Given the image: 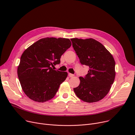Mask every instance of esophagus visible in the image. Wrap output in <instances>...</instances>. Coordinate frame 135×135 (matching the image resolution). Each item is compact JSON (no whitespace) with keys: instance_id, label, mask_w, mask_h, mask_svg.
Returning a JSON list of instances; mask_svg holds the SVG:
<instances>
[{"instance_id":"34e87169","label":"esophagus","mask_w":135,"mask_h":135,"mask_svg":"<svg viewBox=\"0 0 135 135\" xmlns=\"http://www.w3.org/2000/svg\"><path fill=\"white\" fill-rule=\"evenodd\" d=\"M68 76H69L70 78H73V77L74 76V75L73 74H71V73H69V74H68Z\"/></svg>"}]
</instances>
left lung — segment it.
Segmentation results:
<instances>
[{
	"label": "left lung",
	"instance_id": "left-lung-1",
	"mask_svg": "<svg viewBox=\"0 0 135 135\" xmlns=\"http://www.w3.org/2000/svg\"><path fill=\"white\" fill-rule=\"evenodd\" d=\"M81 65L89 67L88 73L80 76L79 85L74 88L82 101L93 103L103 98L114 83L115 63L112 54L101 43L89 38L70 39Z\"/></svg>",
	"mask_w": 135,
	"mask_h": 135
}]
</instances>
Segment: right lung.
<instances>
[{
  "label": "right lung",
  "instance_id": "obj_1",
  "mask_svg": "<svg viewBox=\"0 0 135 135\" xmlns=\"http://www.w3.org/2000/svg\"><path fill=\"white\" fill-rule=\"evenodd\" d=\"M71 45L67 38H45L25 50L21 57L17 75L27 96L35 102H44L55 96L68 73L51 67L60 63L61 56Z\"/></svg>",
  "mask_w": 135,
  "mask_h": 135
}]
</instances>
